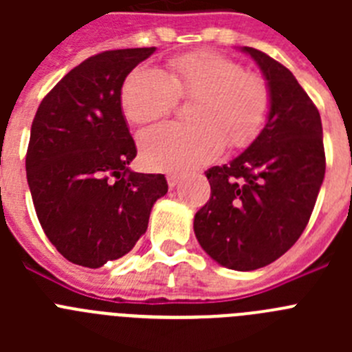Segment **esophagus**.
Listing matches in <instances>:
<instances>
[{"label":"esophagus","mask_w":352,"mask_h":352,"mask_svg":"<svg viewBox=\"0 0 352 352\" xmlns=\"http://www.w3.org/2000/svg\"><path fill=\"white\" fill-rule=\"evenodd\" d=\"M178 183H179V174H167V185H169V188H174Z\"/></svg>","instance_id":"1"}]
</instances>
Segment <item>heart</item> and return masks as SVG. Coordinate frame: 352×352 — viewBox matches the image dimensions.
<instances>
[{"label":"heart","instance_id":"1","mask_svg":"<svg viewBox=\"0 0 352 352\" xmlns=\"http://www.w3.org/2000/svg\"><path fill=\"white\" fill-rule=\"evenodd\" d=\"M179 96L195 98L194 123H160L139 133V148L151 169L182 173L213 160L223 146L250 144L272 111L266 79L217 52H192L169 63V74L138 67L121 88V109L132 123L170 113Z\"/></svg>","mask_w":352,"mask_h":352}]
</instances>
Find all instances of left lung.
Masks as SVG:
<instances>
[{
    "label": "left lung",
    "instance_id": "1",
    "mask_svg": "<svg viewBox=\"0 0 352 352\" xmlns=\"http://www.w3.org/2000/svg\"><path fill=\"white\" fill-rule=\"evenodd\" d=\"M272 91L264 129L243 153L206 170L211 197L195 213L194 232L208 256L229 270L252 272L296 243L324 179L319 111L291 70L254 47Z\"/></svg>",
    "mask_w": 352,
    "mask_h": 352
}]
</instances>
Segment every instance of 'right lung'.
Here are the masks:
<instances>
[{
    "label": "right lung",
    "instance_id": "right-lung-1",
    "mask_svg": "<svg viewBox=\"0 0 352 352\" xmlns=\"http://www.w3.org/2000/svg\"><path fill=\"white\" fill-rule=\"evenodd\" d=\"M155 47L95 54L45 95L31 125L26 176L36 217L70 263L100 268L148 229L164 174L129 169L138 148L121 111L126 76Z\"/></svg>",
    "mask_w": 352,
    "mask_h": 352
}]
</instances>
